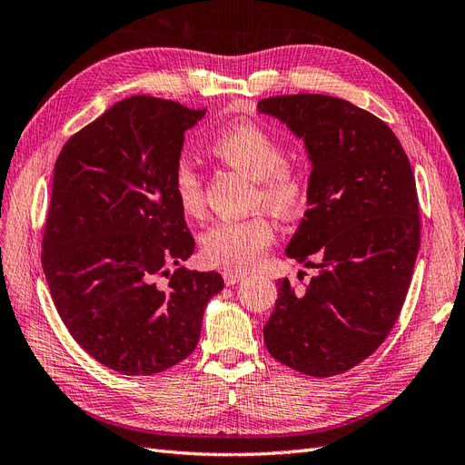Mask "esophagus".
I'll return each mask as SVG.
<instances>
[{
  "instance_id": "34e87169",
  "label": "esophagus",
  "mask_w": 465,
  "mask_h": 465,
  "mask_svg": "<svg viewBox=\"0 0 465 465\" xmlns=\"http://www.w3.org/2000/svg\"><path fill=\"white\" fill-rule=\"evenodd\" d=\"M223 277H224V283H227V285H236L238 281H242L246 277V273H242V272H224Z\"/></svg>"
}]
</instances>
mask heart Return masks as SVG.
<instances>
[{"label":"heart","instance_id":"heart-1","mask_svg":"<svg viewBox=\"0 0 465 465\" xmlns=\"http://www.w3.org/2000/svg\"><path fill=\"white\" fill-rule=\"evenodd\" d=\"M209 151L236 173L254 180L252 207L267 209L277 219L297 217L311 195V180L304 168L285 159V145L262 124L236 122L209 139ZM173 193L178 207L190 217L205 209L203 182L198 166L182 157L173 168ZM275 241L273 223L263 213L246 219H224L202 236L205 263L229 272H246L258 265Z\"/></svg>","mask_w":465,"mask_h":465}]
</instances>
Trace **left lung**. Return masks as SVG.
I'll return each mask as SVG.
<instances>
[{
	"instance_id": "8db88e82",
	"label": "left lung",
	"mask_w": 465,
	"mask_h": 465,
	"mask_svg": "<svg viewBox=\"0 0 465 465\" xmlns=\"http://www.w3.org/2000/svg\"><path fill=\"white\" fill-rule=\"evenodd\" d=\"M258 110L304 139L311 195L287 256L318 273L279 297L263 326L273 359L308 376L357 367L396 323L420 244L415 176L388 125L328 94L262 98Z\"/></svg>"
}]
</instances>
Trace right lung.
I'll return each instance as SVG.
<instances>
[{
  "instance_id": "obj_1",
  "label": "right lung",
  "mask_w": 465,
  "mask_h": 465,
  "mask_svg": "<svg viewBox=\"0 0 465 465\" xmlns=\"http://www.w3.org/2000/svg\"><path fill=\"white\" fill-rule=\"evenodd\" d=\"M203 114L166 98H124L55 161L42 236L50 294L74 340L120 374L184 361L207 301L224 287L217 272L180 265L195 242L171 178L186 130Z\"/></svg>"
}]
</instances>
